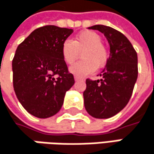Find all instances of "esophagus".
<instances>
[{"mask_svg": "<svg viewBox=\"0 0 154 154\" xmlns=\"http://www.w3.org/2000/svg\"><path fill=\"white\" fill-rule=\"evenodd\" d=\"M74 78H75V80H76V81H81V80H84L82 77H77V76H75V77H74Z\"/></svg>", "mask_w": 154, "mask_h": 154, "instance_id": "1", "label": "esophagus"}]
</instances>
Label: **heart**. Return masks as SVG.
<instances>
[{"mask_svg":"<svg viewBox=\"0 0 154 154\" xmlns=\"http://www.w3.org/2000/svg\"><path fill=\"white\" fill-rule=\"evenodd\" d=\"M80 52L82 60L70 68V72L77 77H84L103 68L109 59L107 47L102 43L101 35L91 30L79 33L73 40H66L62 44L61 53L67 64H73Z\"/></svg>","mask_w":154,"mask_h":154,"instance_id":"heart-1","label":"heart"}]
</instances>
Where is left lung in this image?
I'll return each mask as SVG.
<instances>
[{"label":"left lung","mask_w":154,"mask_h":154,"mask_svg":"<svg viewBox=\"0 0 154 154\" xmlns=\"http://www.w3.org/2000/svg\"><path fill=\"white\" fill-rule=\"evenodd\" d=\"M89 29L98 30L106 36L109 57L100 80L86 79L84 103L92 117L108 119L119 113L132 95L138 75L137 54L119 31L103 25H95Z\"/></svg>","instance_id":"obj_1"}]
</instances>
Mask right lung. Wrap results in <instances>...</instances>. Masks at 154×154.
Here are the masks:
<instances>
[{"instance_id":"add662e5","label":"right lung","mask_w":154,"mask_h":154,"mask_svg":"<svg viewBox=\"0 0 154 154\" xmlns=\"http://www.w3.org/2000/svg\"><path fill=\"white\" fill-rule=\"evenodd\" d=\"M73 29L45 26L34 30L16 50L12 60L13 87L24 109L45 119L62 106L75 80L61 53L62 44Z\"/></svg>"}]
</instances>
